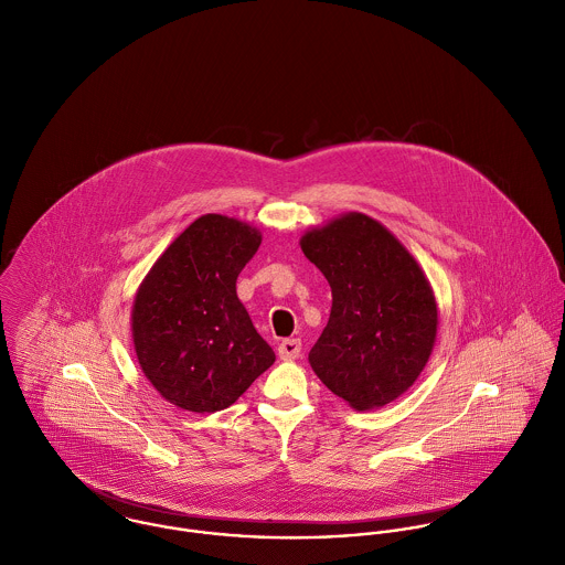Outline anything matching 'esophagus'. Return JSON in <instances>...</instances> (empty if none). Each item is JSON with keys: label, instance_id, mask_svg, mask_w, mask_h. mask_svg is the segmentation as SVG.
Listing matches in <instances>:
<instances>
[{"label": "esophagus", "instance_id": "34e87169", "mask_svg": "<svg viewBox=\"0 0 565 565\" xmlns=\"http://www.w3.org/2000/svg\"><path fill=\"white\" fill-rule=\"evenodd\" d=\"M301 355V340L286 339L279 344V358L281 360H295Z\"/></svg>", "mask_w": 565, "mask_h": 565}]
</instances>
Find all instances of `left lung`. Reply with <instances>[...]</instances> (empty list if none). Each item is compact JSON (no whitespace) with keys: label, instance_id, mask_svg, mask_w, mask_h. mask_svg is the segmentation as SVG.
<instances>
[{"label":"left lung","instance_id":"obj_1","mask_svg":"<svg viewBox=\"0 0 565 565\" xmlns=\"http://www.w3.org/2000/svg\"><path fill=\"white\" fill-rule=\"evenodd\" d=\"M332 288V312L310 349L321 382L355 411L408 391L437 339V301L413 255L377 221L347 214L301 237Z\"/></svg>","mask_w":565,"mask_h":565}]
</instances>
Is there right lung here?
I'll return each mask as SVG.
<instances>
[{
    "label": "right lung",
    "instance_id": "right-lung-1",
    "mask_svg": "<svg viewBox=\"0 0 565 565\" xmlns=\"http://www.w3.org/2000/svg\"><path fill=\"white\" fill-rule=\"evenodd\" d=\"M262 235L218 214L201 216L154 262L132 308L141 371L174 406L216 413L273 362L237 299L235 281Z\"/></svg>",
    "mask_w": 565,
    "mask_h": 565
}]
</instances>
